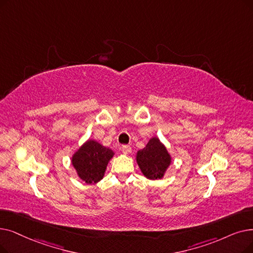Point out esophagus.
<instances>
[{
    "label": "esophagus",
    "instance_id": "esophagus-1",
    "mask_svg": "<svg viewBox=\"0 0 253 253\" xmlns=\"http://www.w3.org/2000/svg\"><path fill=\"white\" fill-rule=\"evenodd\" d=\"M121 150H122V152L125 154V155H128V154L131 153V148L129 146H123L121 148Z\"/></svg>",
    "mask_w": 253,
    "mask_h": 253
}]
</instances>
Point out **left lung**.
<instances>
[{"instance_id": "1", "label": "left lung", "mask_w": 253, "mask_h": 253, "mask_svg": "<svg viewBox=\"0 0 253 253\" xmlns=\"http://www.w3.org/2000/svg\"><path fill=\"white\" fill-rule=\"evenodd\" d=\"M136 163L142 174L149 180H159L171 164V156L157 136L150 138L144 149L137 151Z\"/></svg>"}]
</instances>
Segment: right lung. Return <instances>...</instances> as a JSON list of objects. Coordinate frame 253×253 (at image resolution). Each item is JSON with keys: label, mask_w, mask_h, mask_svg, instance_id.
<instances>
[{"label": "right lung", "mask_w": 253, "mask_h": 253, "mask_svg": "<svg viewBox=\"0 0 253 253\" xmlns=\"http://www.w3.org/2000/svg\"><path fill=\"white\" fill-rule=\"evenodd\" d=\"M114 155L112 149L95 139H87L73 153L71 164L81 180L86 184H96L103 179L107 164Z\"/></svg>", "instance_id": "obj_1"}]
</instances>
